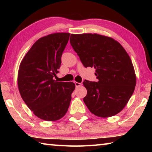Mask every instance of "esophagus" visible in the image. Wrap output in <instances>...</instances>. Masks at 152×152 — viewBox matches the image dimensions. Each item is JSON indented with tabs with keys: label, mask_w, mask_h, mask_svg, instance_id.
Here are the masks:
<instances>
[{
	"label": "esophagus",
	"mask_w": 152,
	"mask_h": 152,
	"mask_svg": "<svg viewBox=\"0 0 152 152\" xmlns=\"http://www.w3.org/2000/svg\"><path fill=\"white\" fill-rule=\"evenodd\" d=\"M75 85H76V87H80V86H82V83H80V82H75Z\"/></svg>",
	"instance_id": "esophagus-1"
}]
</instances>
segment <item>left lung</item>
<instances>
[{
	"label": "left lung",
	"instance_id": "left-lung-1",
	"mask_svg": "<svg viewBox=\"0 0 152 152\" xmlns=\"http://www.w3.org/2000/svg\"><path fill=\"white\" fill-rule=\"evenodd\" d=\"M72 47L85 68L94 67L98 82L85 80L83 101L92 114L114 116L121 111L134 92L136 76L132 60L111 37L96 33L71 34Z\"/></svg>",
	"mask_w": 152,
	"mask_h": 152
}]
</instances>
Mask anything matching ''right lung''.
I'll use <instances>...</instances> for the list:
<instances>
[{"label":"right lung","mask_w":152,"mask_h":152,"mask_svg":"<svg viewBox=\"0 0 152 152\" xmlns=\"http://www.w3.org/2000/svg\"><path fill=\"white\" fill-rule=\"evenodd\" d=\"M70 33H56L35 42L20 64L18 88L27 106L39 119L54 121L68 111L75 89L72 82L53 80Z\"/></svg>","instance_id":"right-lung-1"}]
</instances>
